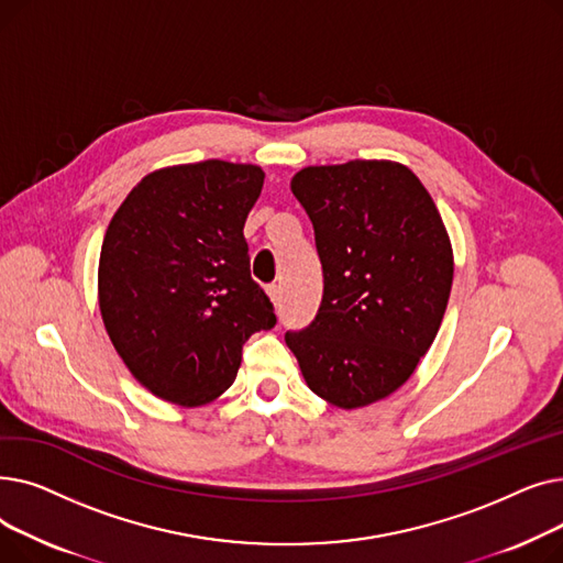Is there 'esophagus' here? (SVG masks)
Here are the masks:
<instances>
[{"instance_id":"esophagus-1","label":"esophagus","mask_w":563,"mask_h":563,"mask_svg":"<svg viewBox=\"0 0 563 563\" xmlns=\"http://www.w3.org/2000/svg\"><path fill=\"white\" fill-rule=\"evenodd\" d=\"M266 294H269V299L274 301V306H280V301H283L280 285H269V287H266Z\"/></svg>"}]
</instances>
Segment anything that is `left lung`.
<instances>
[{"label": "left lung", "mask_w": 563, "mask_h": 563, "mask_svg": "<svg viewBox=\"0 0 563 563\" xmlns=\"http://www.w3.org/2000/svg\"><path fill=\"white\" fill-rule=\"evenodd\" d=\"M291 194L314 228L323 297L285 342L308 388L338 408L386 399L416 372L445 314L454 255L418 175L386 159L308 166Z\"/></svg>", "instance_id": "left-lung-1"}]
</instances>
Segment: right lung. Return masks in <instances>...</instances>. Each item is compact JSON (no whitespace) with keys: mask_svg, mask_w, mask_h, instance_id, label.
<instances>
[{"mask_svg":"<svg viewBox=\"0 0 563 563\" xmlns=\"http://www.w3.org/2000/svg\"><path fill=\"white\" fill-rule=\"evenodd\" d=\"M262 185L253 164L159 168L107 228L98 269L104 329L132 376L164 401H214L232 386L244 342L276 327L244 240Z\"/></svg>","mask_w":563,"mask_h":563,"instance_id":"obj_1","label":"right lung"}]
</instances>
